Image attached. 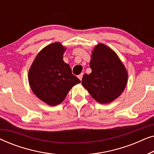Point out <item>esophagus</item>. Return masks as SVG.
I'll list each match as a JSON object with an SVG mask.
<instances>
[{
  "instance_id": "1",
  "label": "esophagus",
  "mask_w": 154,
  "mask_h": 154,
  "mask_svg": "<svg viewBox=\"0 0 154 154\" xmlns=\"http://www.w3.org/2000/svg\"><path fill=\"white\" fill-rule=\"evenodd\" d=\"M83 73H81V74L80 75H78V78H79V79L81 80V81H82V79H83Z\"/></svg>"
}]
</instances>
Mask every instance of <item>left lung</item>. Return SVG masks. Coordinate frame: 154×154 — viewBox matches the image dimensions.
<instances>
[{"mask_svg": "<svg viewBox=\"0 0 154 154\" xmlns=\"http://www.w3.org/2000/svg\"><path fill=\"white\" fill-rule=\"evenodd\" d=\"M90 66L92 72L83 75L82 85L100 104L113 102L124 91L128 72L123 62L112 49L99 43L92 52Z\"/></svg>", "mask_w": 154, "mask_h": 154, "instance_id": "1", "label": "left lung"}]
</instances>
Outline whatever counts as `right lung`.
Masks as SVG:
<instances>
[{
	"mask_svg": "<svg viewBox=\"0 0 154 154\" xmlns=\"http://www.w3.org/2000/svg\"><path fill=\"white\" fill-rule=\"evenodd\" d=\"M65 50L66 48L59 42L47 45L38 52L29 71L31 89L50 106L62 103L71 88L81 83L63 60Z\"/></svg>",
	"mask_w": 154,
	"mask_h": 154,
	"instance_id": "1",
	"label": "right lung"
}]
</instances>
